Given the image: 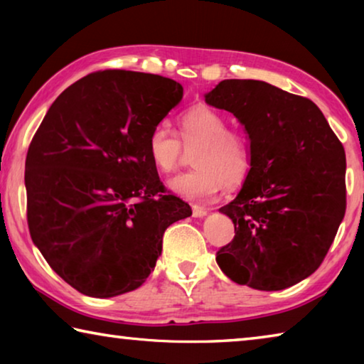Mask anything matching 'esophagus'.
Instances as JSON below:
<instances>
[{
	"label": "esophagus",
	"instance_id": "obj_1",
	"mask_svg": "<svg viewBox=\"0 0 364 364\" xmlns=\"http://www.w3.org/2000/svg\"><path fill=\"white\" fill-rule=\"evenodd\" d=\"M207 208H204V207H200V205H193V217H196V218H202V217H205L207 215Z\"/></svg>",
	"mask_w": 364,
	"mask_h": 364
}]
</instances>
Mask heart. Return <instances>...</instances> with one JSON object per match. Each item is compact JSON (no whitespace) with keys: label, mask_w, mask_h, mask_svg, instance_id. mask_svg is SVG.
Masks as SVG:
<instances>
[{"label":"heart","mask_w":364,"mask_h":364,"mask_svg":"<svg viewBox=\"0 0 364 364\" xmlns=\"http://www.w3.org/2000/svg\"><path fill=\"white\" fill-rule=\"evenodd\" d=\"M176 134L160 123L147 136L146 149L151 164L160 173H170L193 151L191 162L196 168L170 178L167 186L186 200L213 199L223 186H239L250 171L249 143L241 133L228 128V120L218 110L196 106L178 120Z\"/></svg>","instance_id":"1"}]
</instances>
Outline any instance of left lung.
Wrapping results in <instances>:
<instances>
[{
	"mask_svg": "<svg viewBox=\"0 0 364 364\" xmlns=\"http://www.w3.org/2000/svg\"><path fill=\"white\" fill-rule=\"evenodd\" d=\"M242 123L250 139V171L220 212L234 239L217 252L231 281L281 291L319 268L341 226L345 151L321 110L308 97L260 80H223L205 95Z\"/></svg>",
	"mask_w": 364,
	"mask_h": 364,
	"instance_id": "8db88e82",
	"label": "left lung"
}]
</instances>
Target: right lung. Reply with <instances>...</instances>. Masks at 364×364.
Wrapping results in <instances>:
<instances>
[{"mask_svg":"<svg viewBox=\"0 0 364 364\" xmlns=\"http://www.w3.org/2000/svg\"><path fill=\"white\" fill-rule=\"evenodd\" d=\"M183 97L171 78L101 70L51 104L26 159L33 244L67 284L107 299L138 289L191 207L165 193L147 136Z\"/></svg>","mask_w":364,"mask_h":364,"instance_id":"add662e5","label":"right lung"}]
</instances>
